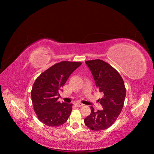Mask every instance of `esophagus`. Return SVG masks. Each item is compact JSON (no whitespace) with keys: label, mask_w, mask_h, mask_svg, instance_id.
<instances>
[{"label":"esophagus","mask_w":154,"mask_h":154,"mask_svg":"<svg viewBox=\"0 0 154 154\" xmlns=\"http://www.w3.org/2000/svg\"><path fill=\"white\" fill-rule=\"evenodd\" d=\"M75 105L76 107H81V106H83V104L81 103H78V102H76V103H75Z\"/></svg>","instance_id":"obj_1"}]
</instances>
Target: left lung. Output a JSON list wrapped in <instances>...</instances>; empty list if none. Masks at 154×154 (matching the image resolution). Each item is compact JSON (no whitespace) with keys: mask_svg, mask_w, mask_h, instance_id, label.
Listing matches in <instances>:
<instances>
[{"mask_svg":"<svg viewBox=\"0 0 154 154\" xmlns=\"http://www.w3.org/2000/svg\"><path fill=\"white\" fill-rule=\"evenodd\" d=\"M85 63L97 88L103 93V97L98 100L103 109L96 112L91 106V113L84 122L92 130H103L113 125L122 110L126 96L125 84L119 72L104 61L94 60Z\"/></svg>","mask_w":154,"mask_h":154,"instance_id":"left-lung-1","label":"left lung"}]
</instances>
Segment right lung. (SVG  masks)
Returning <instances> with one entry per match:
<instances>
[{"instance_id":"obj_1","label":"right lung","mask_w":154,"mask_h":154,"mask_svg":"<svg viewBox=\"0 0 154 154\" xmlns=\"http://www.w3.org/2000/svg\"><path fill=\"white\" fill-rule=\"evenodd\" d=\"M82 63L62 61L48 68L37 78L32 86L31 98L38 119L49 127H58L66 122L72 111L71 103L57 101L65 83Z\"/></svg>"}]
</instances>
